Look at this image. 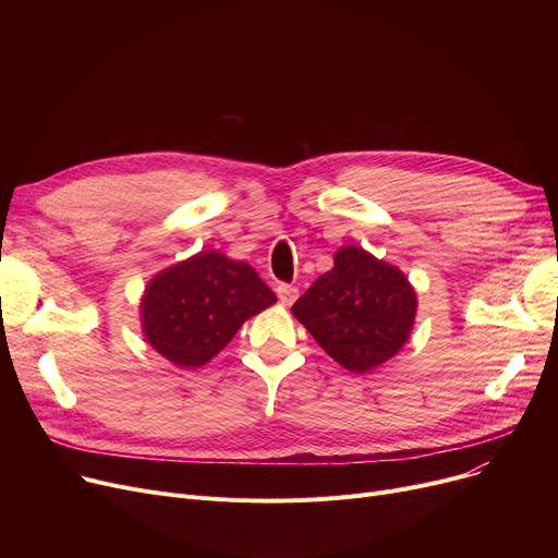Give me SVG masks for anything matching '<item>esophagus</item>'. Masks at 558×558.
Listing matches in <instances>:
<instances>
[{
	"mask_svg": "<svg viewBox=\"0 0 558 558\" xmlns=\"http://www.w3.org/2000/svg\"><path fill=\"white\" fill-rule=\"evenodd\" d=\"M276 294H278V299H280L282 305H291V303H294V301L299 299V289H296L294 284L280 282V284L276 287Z\"/></svg>",
	"mask_w": 558,
	"mask_h": 558,
	"instance_id": "esophagus-1",
	"label": "esophagus"
}]
</instances>
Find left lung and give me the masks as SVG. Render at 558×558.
I'll return each mask as SVG.
<instances>
[{
    "label": "left lung",
    "mask_w": 558,
    "mask_h": 558,
    "mask_svg": "<svg viewBox=\"0 0 558 558\" xmlns=\"http://www.w3.org/2000/svg\"><path fill=\"white\" fill-rule=\"evenodd\" d=\"M416 291L404 274L360 246L335 253V267L291 307L326 353L353 373L389 362L409 339Z\"/></svg>",
    "instance_id": "8db88e82"
}]
</instances>
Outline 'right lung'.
Segmentation results:
<instances>
[{"label": "right lung", "mask_w": 558, "mask_h": 558, "mask_svg": "<svg viewBox=\"0 0 558 558\" xmlns=\"http://www.w3.org/2000/svg\"><path fill=\"white\" fill-rule=\"evenodd\" d=\"M276 301L251 264L201 251L146 284L142 332L173 366L198 368L221 353L246 318Z\"/></svg>", "instance_id": "1"}]
</instances>
